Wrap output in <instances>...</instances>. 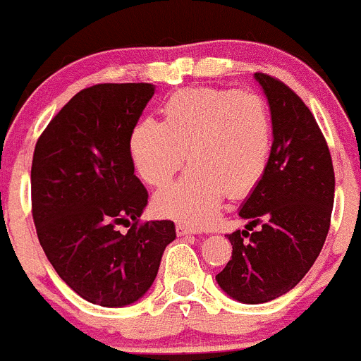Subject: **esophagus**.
<instances>
[{"label": "esophagus", "instance_id": "obj_1", "mask_svg": "<svg viewBox=\"0 0 361 361\" xmlns=\"http://www.w3.org/2000/svg\"><path fill=\"white\" fill-rule=\"evenodd\" d=\"M176 229H177V235H179V236L192 235V233H196V229L192 228V226L185 224V222H177V224H176Z\"/></svg>", "mask_w": 361, "mask_h": 361}]
</instances>
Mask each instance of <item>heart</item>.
<instances>
[{
	"instance_id": "1",
	"label": "heart",
	"mask_w": 361,
	"mask_h": 361,
	"mask_svg": "<svg viewBox=\"0 0 361 361\" xmlns=\"http://www.w3.org/2000/svg\"><path fill=\"white\" fill-rule=\"evenodd\" d=\"M163 123L146 118L133 128L130 153L137 172L165 188L185 159L184 176L156 196L159 212L188 224H210L222 195L238 198L266 172L273 125L266 102L233 88H184L163 104Z\"/></svg>"
}]
</instances>
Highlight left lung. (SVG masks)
<instances>
[{
	"instance_id": "obj_1",
	"label": "left lung",
	"mask_w": 361,
	"mask_h": 361,
	"mask_svg": "<svg viewBox=\"0 0 361 361\" xmlns=\"http://www.w3.org/2000/svg\"><path fill=\"white\" fill-rule=\"evenodd\" d=\"M255 80L269 102L273 146L240 210L252 222L228 235L231 261L215 276L245 304L276 299L302 280L329 235L336 189L332 156L310 107L278 78L255 73Z\"/></svg>"
}]
</instances>
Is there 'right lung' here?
Returning a JSON list of instances; mask_svg holds the SVG:
<instances>
[{
    "label": "right lung",
    "instance_id": "right-lung-1",
    "mask_svg": "<svg viewBox=\"0 0 361 361\" xmlns=\"http://www.w3.org/2000/svg\"><path fill=\"white\" fill-rule=\"evenodd\" d=\"M151 83L83 88L36 142L31 212L59 276L92 304L135 302L176 240L172 221H140L147 189L137 179L130 137L153 97ZM129 229L125 233L119 226Z\"/></svg>",
    "mask_w": 361,
    "mask_h": 361
}]
</instances>
